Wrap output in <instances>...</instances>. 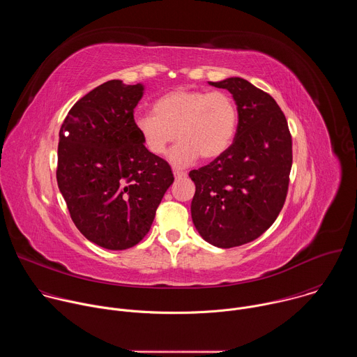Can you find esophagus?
I'll return each instance as SVG.
<instances>
[{"label":"esophagus","mask_w":357,"mask_h":357,"mask_svg":"<svg viewBox=\"0 0 357 357\" xmlns=\"http://www.w3.org/2000/svg\"><path fill=\"white\" fill-rule=\"evenodd\" d=\"M174 176H175V179H182V178H186V172H183V171H174Z\"/></svg>","instance_id":"esophagus-1"}]
</instances>
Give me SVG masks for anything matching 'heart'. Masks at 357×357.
I'll return each mask as SVG.
<instances>
[{
	"instance_id": "1",
	"label": "heart",
	"mask_w": 357,
	"mask_h": 357,
	"mask_svg": "<svg viewBox=\"0 0 357 357\" xmlns=\"http://www.w3.org/2000/svg\"><path fill=\"white\" fill-rule=\"evenodd\" d=\"M238 124L236 101L226 91H208L179 87L160 96L152 105V114L134 120L135 131L154 157H162L175 139L169 160L185 167L202 160H215L231 145Z\"/></svg>"
}]
</instances>
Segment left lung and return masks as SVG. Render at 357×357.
I'll return each instance as SVG.
<instances>
[{"mask_svg":"<svg viewBox=\"0 0 357 357\" xmlns=\"http://www.w3.org/2000/svg\"><path fill=\"white\" fill-rule=\"evenodd\" d=\"M209 84L233 94L238 124L223 155L189 172L196 186L190 213L208 243L231 248L256 240L278 218L288 192L292 138L268 93L241 77Z\"/></svg>","mask_w":357,"mask_h":357,"instance_id":"left-lung-1","label":"left lung"}]
</instances>
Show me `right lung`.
I'll list each match as a JSON object with an SVG mask.
<instances>
[{"mask_svg": "<svg viewBox=\"0 0 357 357\" xmlns=\"http://www.w3.org/2000/svg\"><path fill=\"white\" fill-rule=\"evenodd\" d=\"M142 94L141 83L109 80L77 101L59 131V190L79 231L107 250L145 237L174 182L169 164L151 155L135 131Z\"/></svg>", "mask_w": 357, "mask_h": 357, "instance_id": "1", "label": "right lung"}]
</instances>
